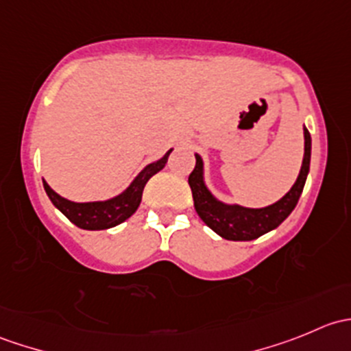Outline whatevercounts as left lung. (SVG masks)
I'll return each mask as SVG.
<instances>
[{
    "label": "left lung",
    "instance_id": "left-lung-1",
    "mask_svg": "<svg viewBox=\"0 0 351 351\" xmlns=\"http://www.w3.org/2000/svg\"><path fill=\"white\" fill-rule=\"evenodd\" d=\"M195 168L190 173L189 185L192 189L193 205H195L198 217L221 238L229 239V241H251L277 229L295 208L306 185L307 175H309L311 134L304 127V158L295 183L280 200L267 207L251 208L219 200L205 183L204 159L200 154H195Z\"/></svg>",
    "mask_w": 351,
    "mask_h": 351
}]
</instances>
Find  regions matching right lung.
I'll return each instance as SVG.
<instances>
[{"mask_svg": "<svg viewBox=\"0 0 351 351\" xmlns=\"http://www.w3.org/2000/svg\"><path fill=\"white\" fill-rule=\"evenodd\" d=\"M171 151L173 149H169L168 153L162 156L161 159H158V161H153L147 166H144L143 171L132 180V183H130L122 193L108 198V200H67V198L56 193L45 180H42V182H44L45 193L51 198L54 207L59 208L74 226H77V228L81 229H86V231H101V229H110L122 224L123 221H127V219L137 210V207H139L141 204V198H143L144 186L149 182L151 176H154L156 173L161 171V169L165 168L166 161H168V156Z\"/></svg>", "mask_w": 351, "mask_h": 351, "instance_id": "1", "label": "right lung"}]
</instances>
